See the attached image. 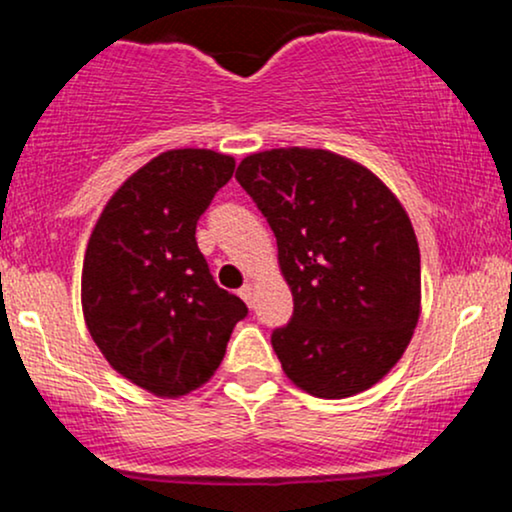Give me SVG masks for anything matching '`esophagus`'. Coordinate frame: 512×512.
Here are the masks:
<instances>
[{"label":"esophagus","instance_id":"34e87169","mask_svg":"<svg viewBox=\"0 0 512 512\" xmlns=\"http://www.w3.org/2000/svg\"><path fill=\"white\" fill-rule=\"evenodd\" d=\"M238 293H240V298H243V301L250 305V308L255 305V289H252V284H243V286H240Z\"/></svg>","mask_w":512,"mask_h":512}]
</instances>
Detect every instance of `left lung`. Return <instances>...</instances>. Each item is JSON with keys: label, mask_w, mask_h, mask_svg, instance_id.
Segmentation results:
<instances>
[{"label": "left lung", "mask_w": 512, "mask_h": 512, "mask_svg": "<svg viewBox=\"0 0 512 512\" xmlns=\"http://www.w3.org/2000/svg\"><path fill=\"white\" fill-rule=\"evenodd\" d=\"M236 180L274 231L293 315L272 332L301 390L342 399L368 390L407 349L419 322L421 255L399 199L349 158L272 149Z\"/></svg>", "instance_id": "left-lung-1"}]
</instances>
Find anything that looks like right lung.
<instances>
[{
  "label": "right lung",
  "instance_id": "right-lung-1",
  "mask_svg": "<svg viewBox=\"0 0 512 512\" xmlns=\"http://www.w3.org/2000/svg\"><path fill=\"white\" fill-rule=\"evenodd\" d=\"M236 161L173 149L122 182L88 238L81 272L86 327L117 373L158 397L197 390L221 366L248 308L216 286L197 221Z\"/></svg>",
  "mask_w": 512,
  "mask_h": 512
}]
</instances>
